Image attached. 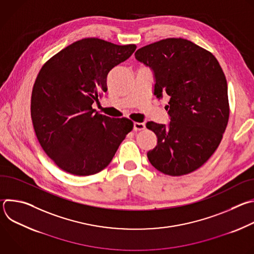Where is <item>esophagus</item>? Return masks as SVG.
<instances>
[{"mask_svg": "<svg viewBox=\"0 0 254 254\" xmlns=\"http://www.w3.org/2000/svg\"><path fill=\"white\" fill-rule=\"evenodd\" d=\"M146 125L143 123H133V130H141L144 129Z\"/></svg>", "mask_w": 254, "mask_h": 254, "instance_id": "obj_1", "label": "esophagus"}]
</instances>
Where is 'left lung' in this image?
<instances>
[{
    "instance_id": "8db88e82",
    "label": "left lung",
    "mask_w": 254,
    "mask_h": 254,
    "mask_svg": "<svg viewBox=\"0 0 254 254\" xmlns=\"http://www.w3.org/2000/svg\"><path fill=\"white\" fill-rule=\"evenodd\" d=\"M135 59L154 72V94L169 98L168 126L148 122L157 137L150 163L170 176L204 165L218 148L229 119L227 81L209 51L182 38H168L139 48Z\"/></svg>"
}]
</instances>
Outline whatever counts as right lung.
Segmentation results:
<instances>
[{"label": "right lung", "mask_w": 254, "mask_h": 254, "mask_svg": "<svg viewBox=\"0 0 254 254\" xmlns=\"http://www.w3.org/2000/svg\"><path fill=\"white\" fill-rule=\"evenodd\" d=\"M135 48L85 38L41 68L32 90V123L42 149L63 171L76 176L100 172L132 129L130 120L99 115L91 105L106 92L111 70Z\"/></svg>", "instance_id": "obj_1"}]
</instances>
